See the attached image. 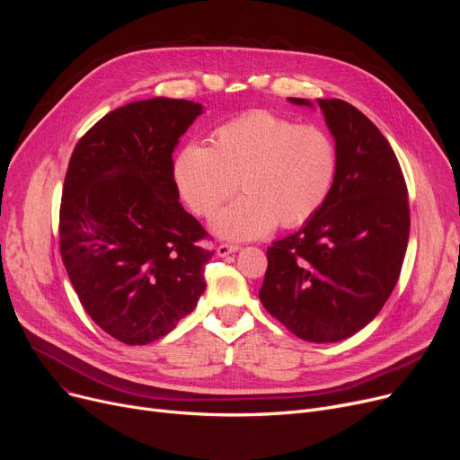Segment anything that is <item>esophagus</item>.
<instances>
[{
    "label": "esophagus",
    "mask_w": 460,
    "mask_h": 460,
    "mask_svg": "<svg viewBox=\"0 0 460 460\" xmlns=\"http://www.w3.org/2000/svg\"><path fill=\"white\" fill-rule=\"evenodd\" d=\"M234 252H238V246H236V244H220V246L216 248V255H217V257H226V255L234 253Z\"/></svg>",
    "instance_id": "34e87169"
}]
</instances>
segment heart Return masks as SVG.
<instances>
[{
	"instance_id": "heart-1",
	"label": "heart",
	"mask_w": 460,
	"mask_h": 460,
	"mask_svg": "<svg viewBox=\"0 0 460 460\" xmlns=\"http://www.w3.org/2000/svg\"><path fill=\"white\" fill-rule=\"evenodd\" d=\"M337 173L335 143L317 125L269 110L238 115L210 136V147L188 145L173 179L193 214L212 217L238 188L244 196L214 220L224 238L250 240L309 222L326 203Z\"/></svg>"
}]
</instances>
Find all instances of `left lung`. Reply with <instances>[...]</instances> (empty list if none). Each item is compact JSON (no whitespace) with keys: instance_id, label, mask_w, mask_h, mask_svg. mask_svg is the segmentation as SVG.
Masks as SVG:
<instances>
[{"instance_id":"8db88e82","label":"left lung","mask_w":460,"mask_h":460,"mask_svg":"<svg viewBox=\"0 0 460 460\" xmlns=\"http://www.w3.org/2000/svg\"><path fill=\"white\" fill-rule=\"evenodd\" d=\"M317 104L335 137V181L323 208L267 250L259 298L300 340L335 343L369 324L390 298L408 246L410 208L399 160L382 132L345 101Z\"/></svg>"}]
</instances>
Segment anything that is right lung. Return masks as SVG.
<instances>
[{
	"instance_id": "obj_1",
	"label": "right lung",
	"mask_w": 460,
	"mask_h": 460,
	"mask_svg": "<svg viewBox=\"0 0 460 460\" xmlns=\"http://www.w3.org/2000/svg\"><path fill=\"white\" fill-rule=\"evenodd\" d=\"M203 111L177 99L130 102L76 143L63 184L59 250L87 315L117 341L147 345L198 305L214 252L179 203L173 151Z\"/></svg>"
}]
</instances>
